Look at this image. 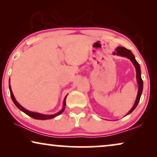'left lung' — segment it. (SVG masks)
I'll return each instance as SVG.
<instances>
[{"label": "left lung", "mask_w": 157, "mask_h": 157, "mask_svg": "<svg viewBox=\"0 0 157 157\" xmlns=\"http://www.w3.org/2000/svg\"><path fill=\"white\" fill-rule=\"evenodd\" d=\"M116 53L119 56H125V57H127L128 59H129L131 60V61L132 62V63L134 64V66H135V68H136V78H137V82H138V84H139L138 94H137V97H136V101H135L134 106H133L132 109H131L129 111H128V113H127V115H128V114H129V113H132V111H134L135 109H136V107L137 106V105H138L139 102V100H140L141 94H142L143 81H142V79H141V76L140 66H139V63L136 61V59H135L134 56L132 53V51H131L130 50H128V49H126V48H124V47L119 46V47H118V48H117V53H113V54H116Z\"/></svg>", "instance_id": "left-lung-1"}]
</instances>
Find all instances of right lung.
Returning <instances> with one entry per match:
<instances>
[{"instance_id":"add662e5","label":"right lung","mask_w":157,"mask_h":157,"mask_svg":"<svg viewBox=\"0 0 157 157\" xmlns=\"http://www.w3.org/2000/svg\"><path fill=\"white\" fill-rule=\"evenodd\" d=\"M9 89H10V96H11V98L13 100V101L15 104V105L18 107V108L20 109L23 111V112H24L25 113H26L28 116H29V117H31L33 118V119H39V120H46V119H52V118H54L56 117H57V116H59L61 114V113H63V111H64V109H65V106H66V96L65 98H64V101H63V109H61V111H59V112H58L57 113H56V114H53V115H45V114H40V113H36V112H32V111H29L26 110V109H25L23 108V106H21L20 104H18V102L16 101V98H15L13 94V92H12V90H11V88H10V86L9 85Z\"/></svg>"}]
</instances>
